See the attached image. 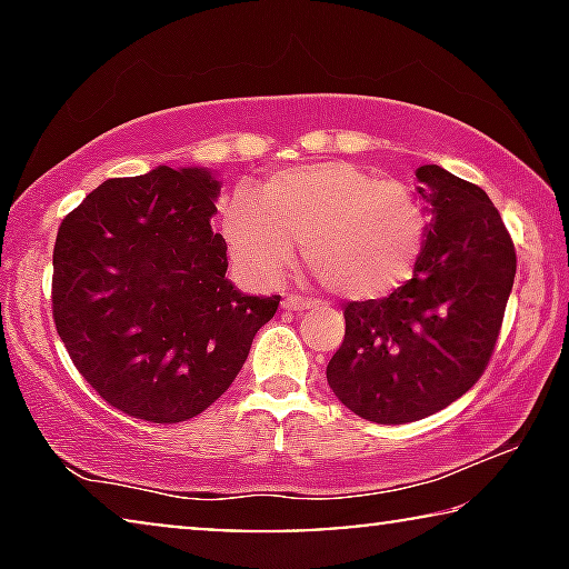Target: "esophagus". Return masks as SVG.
I'll return each instance as SVG.
<instances>
[{
  "label": "esophagus",
  "mask_w": 569,
  "mask_h": 569,
  "mask_svg": "<svg viewBox=\"0 0 569 569\" xmlns=\"http://www.w3.org/2000/svg\"><path fill=\"white\" fill-rule=\"evenodd\" d=\"M282 308L290 310V313H306V310L313 308V300L298 298V295H290V298L282 300Z\"/></svg>",
  "instance_id": "34e87169"
}]
</instances>
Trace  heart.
Instances as JSON below:
<instances>
[{
	"label": "heart",
	"instance_id": "obj_1",
	"mask_svg": "<svg viewBox=\"0 0 569 569\" xmlns=\"http://www.w3.org/2000/svg\"><path fill=\"white\" fill-rule=\"evenodd\" d=\"M232 261L248 279L277 284L302 240L306 261L347 300L386 298L422 261L430 217L399 181L347 160L279 170L240 183L220 207Z\"/></svg>",
	"mask_w": 569,
	"mask_h": 569
}]
</instances>
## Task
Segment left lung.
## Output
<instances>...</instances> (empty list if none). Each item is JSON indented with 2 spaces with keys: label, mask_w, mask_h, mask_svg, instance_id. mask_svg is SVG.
<instances>
[{
  "label": "left lung",
  "mask_w": 569,
  "mask_h": 569,
  "mask_svg": "<svg viewBox=\"0 0 569 569\" xmlns=\"http://www.w3.org/2000/svg\"><path fill=\"white\" fill-rule=\"evenodd\" d=\"M417 181L432 217L422 261L388 298L349 302L326 368L337 399L378 425L430 417L477 383L516 279V248L479 186L440 166L417 168Z\"/></svg>",
  "instance_id": "obj_1"
}]
</instances>
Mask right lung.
Segmentation results:
<instances>
[{"label":"right lung","mask_w":569,"mask_h":569,"mask_svg":"<svg viewBox=\"0 0 569 569\" xmlns=\"http://www.w3.org/2000/svg\"><path fill=\"white\" fill-rule=\"evenodd\" d=\"M222 181L209 168L158 166L111 178L61 222L53 323L74 368L123 415L170 425L228 391L279 295L224 277L212 230Z\"/></svg>","instance_id":"right-lung-1"}]
</instances>
